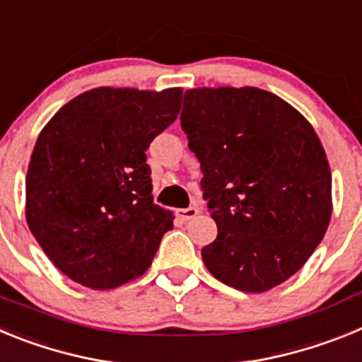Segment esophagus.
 <instances>
[{
  "mask_svg": "<svg viewBox=\"0 0 362 362\" xmlns=\"http://www.w3.org/2000/svg\"><path fill=\"white\" fill-rule=\"evenodd\" d=\"M201 210L197 209V206H188V209H181V210H177V217L181 221H190V219H194V217L197 216V214H199Z\"/></svg>",
  "mask_w": 362,
  "mask_h": 362,
  "instance_id": "esophagus-1",
  "label": "esophagus"
}]
</instances>
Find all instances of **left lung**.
Returning <instances> with one entry per match:
<instances>
[{
	"mask_svg": "<svg viewBox=\"0 0 362 362\" xmlns=\"http://www.w3.org/2000/svg\"><path fill=\"white\" fill-rule=\"evenodd\" d=\"M181 127L217 225L204 267L241 292L284 283L332 217L330 166L312 124L276 94L221 86L185 92Z\"/></svg>",
	"mask_w": 362,
	"mask_h": 362,
	"instance_id": "8db88e82",
	"label": "left lung"
}]
</instances>
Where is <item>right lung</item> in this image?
Segmentation results:
<instances>
[{
    "instance_id": "add662e5",
    "label": "right lung",
    "mask_w": 362,
    "mask_h": 362,
    "mask_svg": "<svg viewBox=\"0 0 362 362\" xmlns=\"http://www.w3.org/2000/svg\"><path fill=\"white\" fill-rule=\"evenodd\" d=\"M181 88L101 86L74 98L37 137L27 172V223L59 270L110 290L150 267L172 230L153 203L146 148L181 108Z\"/></svg>"
}]
</instances>
